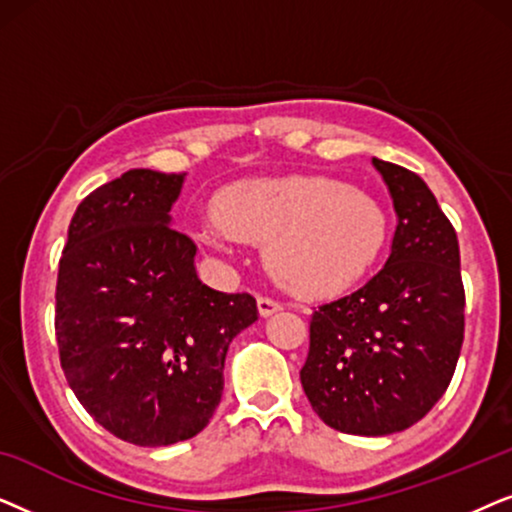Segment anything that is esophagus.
<instances>
[{
    "label": "esophagus",
    "instance_id": "1",
    "mask_svg": "<svg viewBox=\"0 0 512 512\" xmlns=\"http://www.w3.org/2000/svg\"><path fill=\"white\" fill-rule=\"evenodd\" d=\"M256 305H258V314H261V317H272V314L282 310V305L272 298H258Z\"/></svg>",
    "mask_w": 512,
    "mask_h": 512
}]
</instances>
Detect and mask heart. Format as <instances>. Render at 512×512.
<instances>
[{
  "label": "heart",
  "instance_id": "1",
  "mask_svg": "<svg viewBox=\"0 0 512 512\" xmlns=\"http://www.w3.org/2000/svg\"><path fill=\"white\" fill-rule=\"evenodd\" d=\"M212 221L193 230L214 256L230 240L261 244L277 284L300 298H335L361 282L387 242V216L359 188L326 177H249L221 188Z\"/></svg>",
  "mask_w": 512,
  "mask_h": 512
}]
</instances>
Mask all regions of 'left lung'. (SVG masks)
<instances>
[{"label": "left lung", "instance_id": "1", "mask_svg": "<svg viewBox=\"0 0 512 512\" xmlns=\"http://www.w3.org/2000/svg\"><path fill=\"white\" fill-rule=\"evenodd\" d=\"M394 202L391 254L377 275L310 321L300 382L335 431L389 436L445 394L464 342L459 242L422 177L373 158Z\"/></svg>", "mask_w": 512, "mask_h": 512}]
</instances>
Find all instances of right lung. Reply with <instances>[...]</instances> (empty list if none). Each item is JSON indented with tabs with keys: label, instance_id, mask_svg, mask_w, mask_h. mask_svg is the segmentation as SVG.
I'll use <instances>...</instances> for the list:
<instances>
[{
	"label": "right lung",
	"instance_id": "obj_1",
	"mask_svg": "<svg viewBox=\"0 0 512 512\" xmlns=\"http://www.w3.org/2000/svg\"><path fill=\"white\" fill-rule=\"evenodd\" d=\"M186 174L130 170L88 195L67 230L55 335L69 387L97 424L160 447L205 429L230 342L258 319L249 293L200 282L172 226Z\"/></svg>",
	"mask_w": 512,
	"mask_h": 512
}]
</instances>
